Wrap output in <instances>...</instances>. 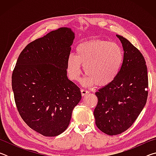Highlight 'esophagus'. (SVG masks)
Listing matches in <instances>:
<instances>
[{"label": "esophagus", "mask_w": 156, "mask_h": 156, "mask_svg": "<svg viewBox=\"0 0 156 156\" xmlns=\"http://www.w3.org/2000/svg\"><path fill=\"white\" fill-rule=\"evenodd\" d=\"M80 91H81V94L83 96H86V95H87L89 93V91L85 89H82Z\"/></svg>", "instance_id": "esophagus-1"}]
</instances>
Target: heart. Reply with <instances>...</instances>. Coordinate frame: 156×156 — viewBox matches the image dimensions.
<instances>
[{
    "label": "heart",
    "instance_id": "b5f03b06",
    "mask_svg": "<svg viewBox=\"0 0 156 156\" xmlns=\"http://www.w3.org/2000/svg\"><path fill=\"white\" fill-rule=\"evenodd\" d=\"M124 52L119 44L109 41L95 39L79 44L76 55L67 59V73L72 80H78L82 65L86 75L82 80L85 86L105 87L113 83L122 68Z\"/></svg>",
    "mask_w": 156,
    "mask_h": 156
}]
</instances>
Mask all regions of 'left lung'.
Here are the masks:
<instances>
[{"label":"left lung","instance_id":"obj_1","mask_svg":"<svg viewBox=\"0 0 156 156\" xmlns=\"http://www.w3.org/2000/svg\"><path fill=\"white\" fill-rule=\"evenodd\" d=\"M122 44L124 60L119 74L96 95L94 115L97 127L109 136L130 127L143 109L148 96L146 62L141 52L127 39L116 35Z\"/></svg>","mask_w":156,"mask_h":156}]
</instances>
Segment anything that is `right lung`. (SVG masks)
I'll return each instance as SVG.
<instances>
[{"instance_id": "1", "label": "right lung", "mask_w": 156, "mask_h": 156, "mask_svg": "<svg viewBox=\"0 0 156 156\" xmlns=\"http://www.w3.org/2000/svg\"><path fill=\"white\" fill-rule=\"evenodd\" d=\"M75 38L61 27L29 43L18 56L12 76L19 114L44 136L60 135L69 125L81 99L80 88L67 76V59Z\"/></svg>"}]
</instances>
